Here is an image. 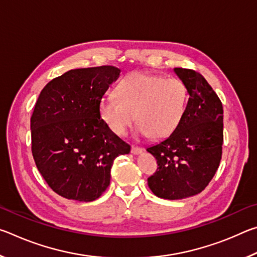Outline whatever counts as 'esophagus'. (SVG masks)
Returning <instances> with one entry per match:
<instances>
[{
  "instance_id": "obj_1",
  "label": "esophagus",
  "mask_w": 257,
  "mask_h": 257,
  "mask_svg": "<svg viewBox=\"0 0 257 257\" xmlns=\"http://www.w3.org/2000/svg\"><path fill=\"white\" fill-rule=\"evenodd\" d=\"M143 152L142 147H137V146H132V153L134 155H137V154H141Z\"/></svg>"
}]
</instances>
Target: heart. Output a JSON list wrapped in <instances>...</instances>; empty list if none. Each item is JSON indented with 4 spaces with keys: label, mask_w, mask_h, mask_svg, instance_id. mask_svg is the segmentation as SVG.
<instances>
[{
    "label": "heart",
    "mask_w": 257,
    "mask_h": 257,
    "mask_svg": "<svg viewBox=\"0 0 257 257\" xmlns=\"http://www.w3.org/2000/svg\"><path fill=\"white\" fill-rule=\"evenodd\" d=\"M187 89L177 78L144 72L130 73L116 87V97L105 95L99 102V115L116 136H123L135 118L139 133L152 139L168 137L184 115Z\"/></svg>",
    "instance_id": "b5f03b06"
}]
</instances>
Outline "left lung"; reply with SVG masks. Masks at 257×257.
I'll list each match as a JSON object with an SVG mask.
<instances>
[{
  "label": "left lung",
  "instance_id": "left-lung-1",
  "mask_svg": "<svg viewBox=\"0 0 257 257\" xmlns=\"http://www.w3.org/2000/svg\"><path fill=\"white\" fill-rule=\"evenodd\" d=\"M189 94L184 115L170 136L146 151L158 161L150 189L160 198L182 199L205 189L222 156L223 108L205 78L175 68Z\"/></svg>",
  "mask_w": 257,
  "mask_h": 257
}]
</instances>
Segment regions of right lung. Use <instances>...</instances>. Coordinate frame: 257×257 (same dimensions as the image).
I'll list each match as a JSON object with an SVG mask.
<instances>
[{
    "instance_id": "add662e5",
    "label": "right lung",
    "mask_w": 257,
    "mask_h": 257,
    "mask_svg": "<svg viewBox=\"0 0 257 257\" xmlns=\"http://www.w3.org/2000/svg\"><path fill=\"white\" fill-rule=\"evenodd\" d=\"M120 69H73L47 84L35 105L30 129L36 167L60 196L92 202L110 185L113 161L130 146L99 115V102Z\"/></svg>"
}]
</instances>
